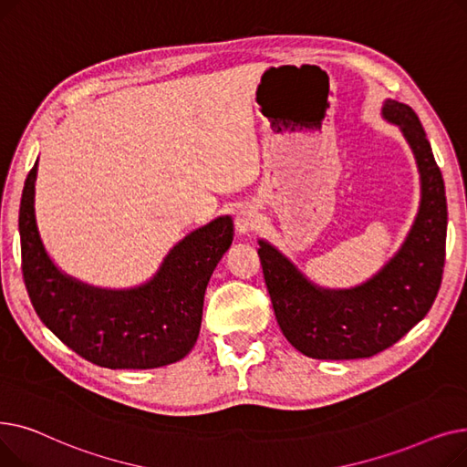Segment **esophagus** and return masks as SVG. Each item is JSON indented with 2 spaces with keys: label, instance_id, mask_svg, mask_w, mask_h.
Segmentation results:
<instances>
[{
  "label": "esophagus",
  "instance_id": "obj_1",
  "mask_svg": "<svg viewBox=\"0 0 467 467\" xmlns=\"http://www.w3.org/2000/svg\"><path fill=\"white\" fill-rule=\"evenodd\" d=\"M254 228H256V216H254V213L249 211V209L239 211L237 216H235V230L239 234L245 235V234H251Z\"/></svg>",
  "mask_w": 467,
  "mask_h": 467
}]
</instances>
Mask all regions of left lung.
<instances>
[{"mask_svg":"<svg viewBox=\"0 0 467 467\" xmlns=\"http://www.w3.org/2000/svg\"><path fill=\"white\" fill-rule=\"evenodd\" d=\"M384 118L401 127L421 179L414 226L379 275L353 291H321L260 241V264L285 338L312 359L372 358L426 317L439 293L447 245V197L426 130L407 104L386 100Z\"/></svg>","mask_w":467,"mask_h":467,"instance_id":"left-lung-1","label":"left lung"}]
</instances>
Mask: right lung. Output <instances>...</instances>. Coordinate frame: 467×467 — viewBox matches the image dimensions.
I'll use <instances>...</instances> for the list:
<instances>
[{
    "instance_id": "1",
    "label": "right lung",
    "mask_w": 467,
    "mask_h": 467,
    "mask_svg": "<svg viewBox=\"0 0 467 467\" xmlns=\"http://www.w3.org/2000/svg\"><path fill=\"white\" fill-rule=\"evenodd\" d=\"M37 161L18 211L22 277L36 314L79 358L108 368H158L193 348L207 283L234 239L230 216L184 237L161 270L132 291H100L66 277L47 256L34 214Z\"/></svg>"
}]
</instances>
